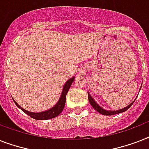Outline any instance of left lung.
<instances>
[{"label": "left lung", "instance_id": "8db88e82", "mask_svg": "<svg viewBox=\"0 0 149 149\" xmlns=\"http://www.w3.org/2000/svg\"><path fill=\"white\" fill-rule=\"evenodd\" d=\"M140 90H141V89H140ZM87 93H88L89 101H90V103H91V106L93 107V108L95 109L96 111H97V112H99L100 113H101V114H103V115H113V114H117V113H122V112H125V111H126L127 109L129 108L130 107L132 106V104H133V103L134 102V100H134V101L132 102V103H131L129 105H127V107H124V108L118 110V111H107V110H105V109H104L103 107H101L100 106L99 104H98L97 103L93 100V98L91 97V95L90 94L89 92H87Z\"/></svg>", "mask_w": 149, "mask_h": 149}]
</instances>
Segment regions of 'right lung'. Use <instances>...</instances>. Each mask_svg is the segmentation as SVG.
I'll return each mask as SVG.
<instances>
[{"mask_svg": "<svg viewBox=\"0 0 149 149\" xmlns=\"http://www.w3.org/2000/svg\"><path fill=\"white\" fill-rule=\"evenodd\" d=\"M74 79L75 77H72V78H70V79H69L67 81L65 82V84H64V86L63 87L62 93H61L60 97L58 99V102L52 107H51V108L47 110V111H41V112H31V111H26L25 109L22 108V107L20 106L19 104H17L14 99H13V100L15 102V104L17 105V107H19L26 114L30 116L31 118L36 119V120H49V119H52V118L57 117L63 111V108H64L65 104L66 94H67L68 91L70 90V86L72 85V82L74 81Z\"/></svg>", "mask_w": 149, "mask_h": 149, "instance_id": "obj_1", "label": "right lung"}]
</instances>
